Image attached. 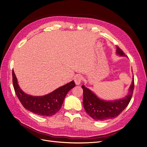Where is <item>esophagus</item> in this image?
Masks as SVG:
<instances>
[{"instance_id":"34e87169","label":"esophagus","mask_w":147,"mask_h":147,"mask_svg":"<svg viewBox=\"0 0 147 147\" xmlns=\"http://www.w3.org/2000/svg\"><path fill=\"white\" fill-rule=\"evenodd\" d=\"M82 81V76L80 75H76L74 78V81L76 85H80Z\"/></svg>"}]
</instances>
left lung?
Masks as SVG:
<instances>
[{
  "label": "left lung",
  "instance_id": "8db88e82",
  "mask_svg": "<svg viewBox=\"0 0 147 147\" xmlns=\"http://www.w3.org/2000/svg\"><path fill=\"white\" fill-rule=\"evenodd\" d=\"M117 55L125 57V55L121 49L117 47ZM83 89V106L90 117L96 121H104L117 117L127 107L129 103L134 89V80L129 88L127 94L123 98L113 100H103L92 91L82 86Z\"/></svg>",
  "mask_w": 147,
  "mask_h": 147
}]
</instances>
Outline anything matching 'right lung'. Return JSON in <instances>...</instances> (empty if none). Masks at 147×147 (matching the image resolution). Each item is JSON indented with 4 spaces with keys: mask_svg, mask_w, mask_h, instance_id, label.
<instances>
[{
    "mask_svg": "<svg viewBox=\"0 0 147 147\" xmlns=\"http://www.w3.org/2000/svg\"><path fill=\"white\" fill-rule=\"evenodd\" d=\"M12 82L16 95L23 106L34 114L46 117L52 116L60 109L67 93L75 86L74 81H72L50 93L33 96L26 94L21 89L13 70Z\"/></svg>",
    "mask_w": 147,
    "mask_h": 147,
    "instance_id": "obj_1",
    "label": "right lung"
}]
</instances>
